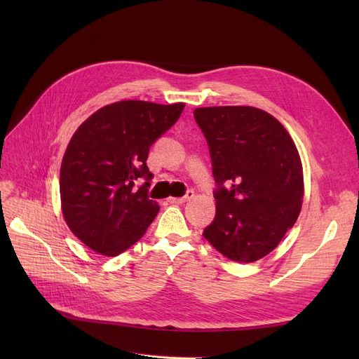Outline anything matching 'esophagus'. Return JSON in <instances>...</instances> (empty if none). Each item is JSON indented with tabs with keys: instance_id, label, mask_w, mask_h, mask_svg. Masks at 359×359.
Segmentation results:
<instances>
[{
	"instance_id": "34e87169",
	"label": "esophagus",
	"mask_w": 359,
	"mask_h": 359,
	"mask_svg": "<svg viewBox=\"0 0 359 359\" xmlns=\"http://www.w3.org/2000/svg\"><path fill=\"white\" fill-rule=\"evenodd\" d=\"M194 195H195L194 191H187L183 198H168L167 201H168L170 203H184V202H187V201H191V199L194 198Z\"/></svg>"
}]
</instances>
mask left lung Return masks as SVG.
Masks as SVG:
<instances>
[{
  "label": "left lung",
  "mask_w": 359,
  "mask_h": 359,
  "mask_svg": "<svg viewBox=\"0 0 359 359\" xmlns=\"http://www.w3.org/2000/svg\"><path fill=\"white\" fill-rule=\"evenodd\" d=\"M194 115L218 184L215 219L203 237L234 262L265 257L303 205V164L291 135L271 113L252 106L198 107Z\"/></svg>",
  "instance_id": "1"
}]
</instances>
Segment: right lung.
Listing matches in <instances>:
<instances>
[{"label":"right lung","mask_w":359,"mask_h":359,"mask_svg":"<svg viewBox=\"0 0 359 359\" xmlns=\"http://www.w3.org/2000/svg\"><path fill=\"white\" fill-rule=\"evenodd\" d=\"M184 103L122 100L103 106L74 132L60 172L61 210L72 234L103 256L137 243L158 214L147 192L153 142L172 128ZM141 177L146 183L137 190Z\"/></svg>","instance_id":"obj_1"}]
</instances>
